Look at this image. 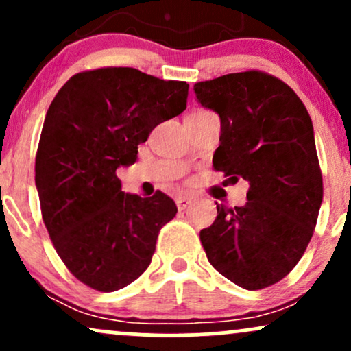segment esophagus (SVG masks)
<instances>
[{
  "instance_id": "1",
  "label": "esophagus",
  "mask_w": 351,
  "mask_h": 351,
  "mask_svg": "<svg viewBox=\"0 0 351 351\" xmlns=\"http://www.w3.org/2000/svg\"><path fill=\"white\" fill-rule=\"evenodd\" d=\"M189 204H191V198H176V206H178L180 211L186 209Z\"/></svg>"
}]
</instances>
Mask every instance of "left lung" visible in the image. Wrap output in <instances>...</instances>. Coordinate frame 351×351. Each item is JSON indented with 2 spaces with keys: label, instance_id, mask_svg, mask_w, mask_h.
Wrapping results in <instances>:
<instances>
[{
  "label": "left lung",
  "instance_id": "8db88e82",
  "mask_svg": "<svg viewBox=\"0 0 351 351\" xmlns=\"http://www.w3.org/2000/svg\"><path fill=\"white\" fill-rule=\"evenodd\" d=\"M195 94L221 119L215 170L249 181L247 203L217 204L201 244L226 279L265 289L295 267L317 224L324 181L312 120L299 95L263 71L198 82Z\"/></svg>",
  "mask_w": 351,
  "mask_h": 351
}]
</instances>
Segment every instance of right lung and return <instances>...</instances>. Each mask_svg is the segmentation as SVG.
I'll list each match as a JSON object with an SVG mask.
<instances>
[{
  "mask_svg": "<svg viewBox=\"0 0 351 351\" xmlns=\"http://www.w3.org/2000/svg\"><path fill=\"white\" fill-rule=\"evenodd\" d=\"M188 87L134 67H100L72 75L51 102L36 188L56 252L87 287L114 292L138 279L178 211L162 191L123 193L115 171L135 163L156 125L186 108Z\"/></svg>",
  "mask_w": 351,
  "mask_h": 351,
  "instance_id": "1",
  "label": "right lung"
}]
</instances>
